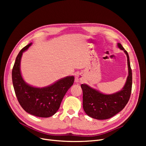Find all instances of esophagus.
Masks as SVG:
<instances>
[{
	"instance_id": "1",
	"label": "esophagus",
	"mask_w": 146,
	"mask_h": 146,
	"mask_svg": "<svg viewBox=\"0 0 146 146\" xmlns=\"http://www.w3.org/2000/svg\"><path fill=\"white\" fill-rule=\"evenodd\" d=\"M83 80V77L81 74H77L76 77V82L78 83H81Z\"/></svg>"
}]
</instances>
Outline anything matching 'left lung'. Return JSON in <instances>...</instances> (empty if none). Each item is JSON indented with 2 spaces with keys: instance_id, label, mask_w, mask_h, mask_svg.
Wrapping results in <instances>:
<instances>
[{
  "instance_id": "1",
  "label": "left lung",
  "mask_w": 146,
  "mask_h": 146,
  "mask_svg": "<svg viewBox=\"0 0 146 146\" xmlns=\"http://www.w3.org/2000/svg\"><path fill=\"white\" fill-rule=\"evenodd\" d=\"M119 48L124 51L127 57L129 76L122 90L113 94H104L85 84H82L83 91V107L89 116L99 120L107 119L122 110L129 102L132 87V72L129 56L120 43Z\"/></svg>"
}]
</instances>
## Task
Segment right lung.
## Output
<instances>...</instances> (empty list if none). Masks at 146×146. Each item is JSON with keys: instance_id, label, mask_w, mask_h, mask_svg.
Returning <instances> with one entry per match:
<instances>
[{"instance_id": "add662e5", "label": "right lung", "mask_w": 146, "mask_h": 146, "mask_svg": "<svg viewBox=\"0 0 146 146\" xmlns=\"http://www.w3.org/2000/svg\"><path fill=\"white\" fill-rule=\"evenodd\" d=\"M32 43L22 48L17 55L12 70L13 85L19 104L26 112L40 117H48L56 113L64 95L74 82V76H69L53 85L38 88L26 83L20 71L23 53Z\"/></svg>"}]
</instances>
